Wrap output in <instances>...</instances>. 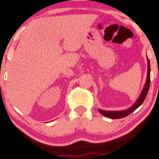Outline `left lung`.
<instances>
[{
	"instance_id": "left-lung-1",
	"label": "left lung",
	"mask_w": 159,
	"mask_h": 159,
	"mask_svg": "<svg viewBox=\"0 0 159 159\" xmlns=\"http://www.w3.org/2000/svg\"><path fill=\"white\" fill-rule=\"evenodd\" d=\"M150 86V63H149V60L148 58V74H147V79L146 82H145V86L143 88V90H142V93H141L139 98L137 99L136 102L134 103L133 106L131 108H129L128 109H125L123 111H119V112H115V111H105V110H101L99 109V112L102 115L106 116L108 118H110V119H122V118L125 117V116H129V114L132 113L133 111H135L137 108H139L141 105L142 104V102L145 100V97H146L147 94H148V89H149Z\"/></svg>"
}]
</instances>
